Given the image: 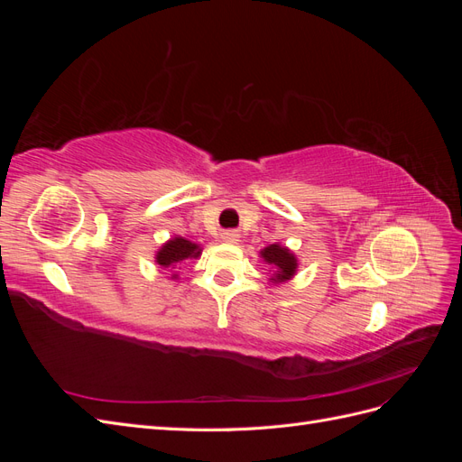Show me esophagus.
Wrapping results in <instances>:
<instances>
[{
	"label": "esophagus",
	"instance_id": "obj_1",
	"mask_svg": "<svg viewBox=\"0 0 462 462\" xmlns=\"http://www.w3.org/2000/svg\"><path fill=\"white\" fill-rule=\"evenodd\" d=\"M221 239L226 241V243H236V241H239V233H236V231H226V233L221 235Z\"/></svg>",
	"mask_w": 462,
	"mask_h": 462
}]
</instances>
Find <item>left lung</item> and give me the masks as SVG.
<instances>
[{"instance_id":"8db88e82","label":"left lung","mask_w":462,"mask_h":462,"mask_svg":"<svg viewBox=\"0 0 462 462\" xmlns=\"http://www.w3.org/2000/svg\"><path fill=\"white\" fill-rule=\"evenodd\" d=\"M262 258L273 265V282L282 283L291 279L297 272V258L292 256L285 246L279 245H270L268 248L262 250Z\"/></svg>"}]
</instances>
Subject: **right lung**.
<instances>
[{"instance_id": "1", "label": "right lung", "mask_w": 462, "mask_h": 462, "mask_svg": "<svg viewBox=\"0 0 462 462\" xmlns=\"http://www.w3.org/2000/svg\"><path fill=\"white\" fill-rule=\"evenodd\" d=\"M200 246L194 245L187 239H180V236H175L170 243H165L160 253L156 254V262L163 268H171V265L183 262L187 258H199L200 256ZM175 277V275H173Z\"/></svg>"}]
</instances>
